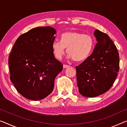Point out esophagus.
<instances>
[{"mask_svg": "<svg viewBox=\"0 0 127 127\" xmlns=\"http://www.w3.org/2000/svg\"><path fill=\"white\" fill-rule=\"evenodd\" d=\"M63 67H64V68H65V69H66V68L70 67V66H69V65H63Z\"/></svg>", "mask_w": 127, "mask_h": 127, "instance_id": "esophagus-1", "label": "esophagus"}]
</instances>
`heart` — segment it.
<instances>
[{"label": "heart", "mask_w": 127, "mask_h": 127, "mask_svg": "<svg viewBox=\"0 0 127 127\" xmlns=\"http://www.w3.org/2000/svg\"><path fill=\"white\" fill-rule=\"evenodd\" d=\"M94 40L89 34L75 31L67 32L61 36V40H56L52 44V49L55 57L61 60L65 53L66 48L69 57L75 61L86 59L92 50Z\"/></svg>", "instance_id": "b5f03b06"}]
</instances>
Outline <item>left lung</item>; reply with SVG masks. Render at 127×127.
I'll list each match as a JSON object with an SVG mask.
<instances>
[{
    "mask_svg": "<svg viewBox=\"0 0 127 127\" xmlns=\"http://www.w3.org/2000/svg\"><path fill=\"white\" fill-rule=\"evenodd\" d=\"M97 42L94 51L76 66L79 92L86 97H95L108 91L119 70V56L116 46L108 35L95 30Z\"/></svg>",
    "mask_w": 127,
    "mask_h": 127,
    "instance_id": "8db88e82",
    "label": "left lung"
}]
</instances>
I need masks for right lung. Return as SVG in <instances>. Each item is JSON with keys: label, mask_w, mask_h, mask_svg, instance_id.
Returning a JSON list of instances; mask_svg holds the SVG:
<instances>
[{"label": "right lung", "mask_w": 127, "mask_h": 127, "mask_svg": "<svg viewBox=\"0 0 127 127\" xmlns=\"http://www.w3.org/2000/svg\"><path fill=\"white\" fill-rule=\"evenodd\" d=\"M56 33L52 27H37L19 36L13 46L8 58L10 79L25 98L41 100L54 89L63 68L52 49Z\"/></svg>", "instance_id": "right-lung-1"}]
</instances>
